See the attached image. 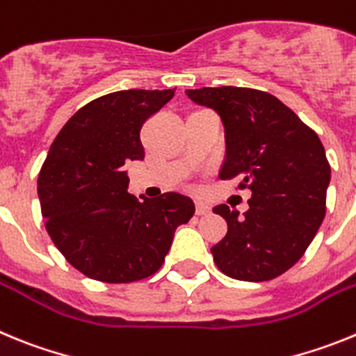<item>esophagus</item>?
I'll return each instance as SVG.
<instances>
[{
    "instance_id": "esophagus-1",
    "label": "esophagus",
    "mask_w": 356,
    "mask_h": 356,
    "mask_svg": "<svg viewBox=\"0 0 356 356\" xmlns=\"http://www.w3.org/2000/svg\"><path fill=\"white\" fill-rule=\"evenodd\" d=\"M196 213H197V216H207V213H210V207L207 205L205 201H197V203H196Z\"/></svg>"
}]
</instances>
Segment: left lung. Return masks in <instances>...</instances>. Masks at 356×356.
<instances>
[{"instance_id":"obj_1","label":"left lung","mask_w":356,"mask_h":356,"mask_svg":"<svg viewBox=\"0 0 356 356\" xmlns=\"http://www.w3.org/2000/svg\"><path fill=\"white\" fill-rule=\"evenodd\" d=\"M191 102L216 110L225 127L221 180L250 188V209L238 216L213 207L228 234L212 248L226 276L266 282L284 275L303 257L326 213L330 163L325 147L289 106L273 94L244 87L185 90Z\"/></svg>"}]
</instances>
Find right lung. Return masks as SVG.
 I'll use <instances>...</instances> for the list:
<instances>
[{
    "mask_svg": "<svg viewBox=\"0 0 356 356\" xmlns=\"http://www.w3.org/2000/svg\"><path fill=\"white\" fill-rule=\"evenodd\" d=\"M175 96L119 90L81 106L53 140L37 180L53 244L69 264L105 284L155 275L176 228L194 216L180 193L139 201L128 194V160H143L140 128Z\"/></svg>",
    "mask_w": 356,
    "mask_h": 356,
    "instance_id": "add662e5",
    "label": "right lung"
}]
</instances>
